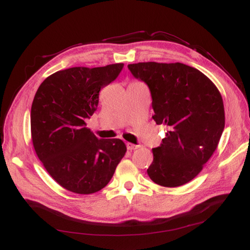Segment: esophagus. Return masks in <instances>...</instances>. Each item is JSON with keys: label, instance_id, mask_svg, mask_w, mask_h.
Here are the masks:
<instances>
[{"label": "esophagus", "instance_id": "esophagus-1", "mask_svg": "<svg viewBox=\"0 0 250 250\" xmlns=\"http://www.w3.org/2000/svg\"><path fill=\"white\" fill-rule=\"evenodd\" d=\"M126 146H127V149H128L129 151L136 150V149H139V147H140V146H139V145H134V144H130V142H127V144H126Z\"/></svg>", "mask_w": 250, "mask_h": 250}]
</instances>
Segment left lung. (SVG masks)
Instances as JSON below:
<instances>
[{
  "instance_id": "left-lung-1",
  "label": "left lung",
  "mask_w": 250,
  "mask_h": 250,
  "mask_svg": "<svg viewBox=\"0 0 250 250\" xmlns=\"http://www.w3.org/2000/svg\"><path fill=\"white\" fill-rule=\"evenodd\" d=\"M128 70L150 89L152 119L168 128L160 146L152 149L147 175L163 187L185 185L217 149L225 129L222 97L205 74L180 62H139Z\"/></svg>"
}]
</instances>
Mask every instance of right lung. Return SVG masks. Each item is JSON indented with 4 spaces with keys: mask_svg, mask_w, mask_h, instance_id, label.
I'll list each match as a JSON object with an SVG mask.
<instances>
[{
    "mask_svg": "<svg viewBox=\"0 0 250 250\" xmlns=\"http://www.w3.org/2000/svg\"><path fill=\"white\" fill-rule=\"evenodd\" d=\"M124 63L75 67L44 81L31 106L34 150L61 187L79 194L104 188L123 159L121 139H98L85 121L97 110L99 91L118 78Z\"/></svg>",
    "mask_w": 250,
    "mask_h": 250,
    "instance_id": "1",
    "label": "right lung"
}]
</instances>
